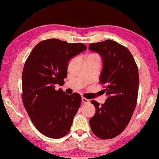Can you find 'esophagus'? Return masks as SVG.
<instances>
[{"label":"esophagus","mask_w":159,"mask_h":159,"mask_svg":"<svg viewBox=\"0 0 159 159\" xmlns=\"http://www.w3.org/2000/svg\"><path fill=\"white\" fill-rule=\"evenodd\" d=\"M82 102L84 103H89L90 102V101L89 99H87L84 98H82Z\"/></svg>","instance_id":"esophagus-1"}]
</instances>
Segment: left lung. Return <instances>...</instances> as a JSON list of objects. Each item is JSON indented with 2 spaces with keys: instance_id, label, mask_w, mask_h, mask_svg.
Instances as JSON below:
<instances>
[{
  "instance_id": "left-lung-1",
  "label": "left lung",
  "mask_w": 159,
  "mask_h": 159,
  "mask_svg": "<svg viewBox=\"0 0 159 159\" xmlns=\"http://www.w3.org/2000/svg\"><path fill=\"white\" fill-rule=\"evenodd\" d=\"M89 50L99 54L103 68L99 82L105 85L107 99L96 108L89 124L94 134L103 139H112L124 130L137 105L139 77L134 57L127 48L107 40L89 44Z\"/></svg>"
}]
</instances>
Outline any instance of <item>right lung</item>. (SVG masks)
I'll return each instance as SVG.
<instances>
[{
	"instance_id": "obj_1",
	"label": "right lung",
	"mask_w": 159,
	"mask_h": 159,
	"mask_svg": "<svg viewBox=\"0 0 159 159\" xmlns=\"http://www.w3.org/2000/svg\"><path fill=\"white\" fill-rule=\"evenodd\" d=\"M86 49L82 43L48 39L38 43L25 61L22 102L35 127L46 137L60 139L70 130L82 98L55 88L64 84L70 58Z\"/></svg>"
}]
</instances>
